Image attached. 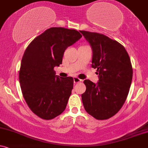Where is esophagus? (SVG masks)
I'll return each instance as SVG.
<instances>
[{"instance_id":"34e87169","label":"esophagus","mask_w":148,"mask_h":148,"mask_svg":"<svg viewBox=\"0 0 148 148\" xmlns=\"http://www.w3.org/2000/svg\"><path fill=\"white\" fill-rule=\"evenodd\" d=\"M73 82H74L75 84H77V83H79V82H82V80L80 79H79V78L77 77H73Z\"/></svg>"}]
</instances>
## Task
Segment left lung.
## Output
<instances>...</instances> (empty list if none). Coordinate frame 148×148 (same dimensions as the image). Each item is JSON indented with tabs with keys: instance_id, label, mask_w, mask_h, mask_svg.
I'll list each match as a JSON object with an SVG mask.
<instances>
[{
	"instance_id": "left-lung-1",
	"label": "left lung",
	"mask_w": 148,
	"mask_h": 148,
	"mask_svg": "<svg viewBox=\"0 0 148 148\" xmlns=\"http://www.w3.org/2000/svg\"><path fill=\"white\" fill-rule=\"evenodd\" d=\"M91 47V66L97 69L98 82L84 81L86 91L82 94L83 105L88 114L105 120L117 113L129 93L133 71L125 48L115 40L96 32L79 31Z\"/></svg>"
}]
</instances>
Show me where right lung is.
<instances>
[{"instance_id":"1","label":"right lung","mask_w":148,"mask_h":148,"mask_svg":"<svg viewBox=\"0 0 148 148\" xmlns=\"http://www.w3.org/2000/svg\"><path fill=\"white\" fill-rule=\"evenodd\" d=\"M82 36L75 29L51 27L36 36L26 48L19 82L29 108L41 119H53L66 107L73 78L56 75L54 68L60 66L66 49Z\"/></svg>"}]
</instances>
